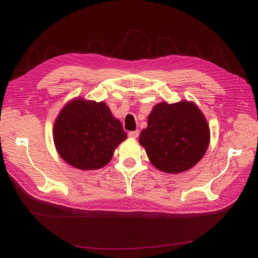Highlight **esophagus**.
I'll use <instances>...</instances> for the list:
<instances>
[{
    "label": "esophagus",
    "instance_id": "34e87169",
    "mask_svg": "<svg viewBox=\"0 0 258 258\" xmlns=\"http://www.w3.org/2000/svg\"><path fill=\"white\" fill-rule=\"evenodd\" d=\"M128 136L132 139H137L139 137V130H136V131H130Z\"/></svg>",
    "mask_w": 258,
    "mask_h": 258
}]
</instances>
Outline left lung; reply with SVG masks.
I'll return each mask as SVG.
<instances>
[{"mask_svg":"<svg viewBox=\"0 0 258 258\" xmlns=\"http://www.w3.org/2000/svg\"><path fill=\"white\" fill-rule=\"evenodd\" d=\"M152 165L161 172L182 173L204 157L210 144L205 115L191 101L156 104L139 138Z\"/></svg>","mask_w":258,"mask_h":258,"instance_id":"left-lung-1","label":"left lung"}]
</instances>
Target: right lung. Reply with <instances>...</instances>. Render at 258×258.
Segmentation results:
<instances>
[{
  "label": "right lung",
  "instance_id": "obj_1",
  "mask_svg": "<svg viewBox=\"0 0 258 258\" xmlns=\"http://www.w3.org/2000/svg\"><path fill=\"white\" fill-rule=\"evenodd\" d=\"M52 138L59 156L68 165L88 171L106 166L127 134L105 102L77 97L61 108Z\"/></svg>",
  "mask_w": 258,
  "mask_h": 258
}]
</instances>
